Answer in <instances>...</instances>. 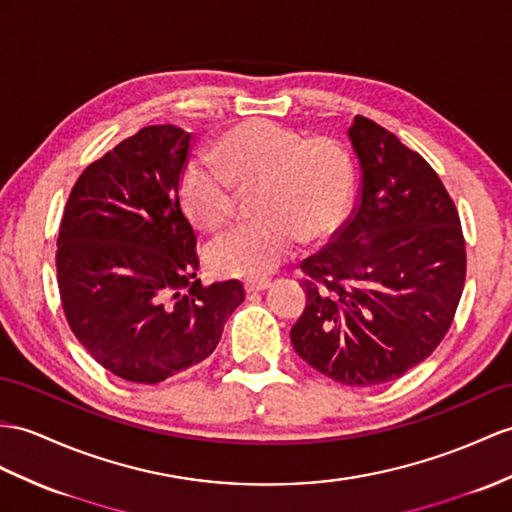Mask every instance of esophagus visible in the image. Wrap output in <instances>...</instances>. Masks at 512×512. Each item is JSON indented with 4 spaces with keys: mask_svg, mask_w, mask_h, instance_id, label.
Returning <instances> with one entry per match:
<instances>
[{
    "mask_svg": "<svg viewBox=\"0 0 512 512\" xmlns=\"http://www.w3.org/2000/svg\"><path fill=\"white\" fill-rule=\"evenodd\" d=\"M269 284H271V280H267V278L247 280V282H245V291H247V293H260V291L269 289Z\"/></svg>",
    "mask_w": 512,
    "mask_h": 512,
    "instance_id": "esophagus-1",
    "label": "esophagus"
}]
</instances>
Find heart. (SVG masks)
<instances>
[{
	"instance_id": "1",
	"label": "heart",
	"mask_w": 512,
	"mask_h": 512,
	"mask_svg": "<svg viewBox=\"0 0 512 512\" xmlns=\"http://www.w3.org/2000/svg\"><path fill=\"white\" fill-rule=\"evenodd\" d=\"M256 221L234 228L210 247L219 276L258 278L297 245L328 239L352 208L354 167L332 136H313L271 119H249L210 149V165L186 167L180 199L197 226L219 230L232 219L239 193L254 191Z\"/></svg>"
}]
</instances>
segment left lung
<instances>
[{"label": "left lung", "mask_w": 512, "mask_h": 512, "mask_svg": "<svg viewBox=\"0 0 512 512\" xmlns=\"http://www.w3.org/2000/svg\"><path fill=\"white\" fill-rule=\"evenodd\" d=\"M350 139L358 204L302 265L299 358L334 382L373 386L423 363L450 330L467 276L454 199L415 149L363 115Z\"/></svg>", "instance_id": "8db88e82"}]
</instances>
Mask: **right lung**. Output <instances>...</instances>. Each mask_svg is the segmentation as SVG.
I'll return each mask as SVG.
<instances>
[{
	"label": "right lung",
	"instance_id": "obj_1",
	"mask_svg": "<svg viewBox=\"0 0 512 512\" xmlns=\"http://www.w3.org/2000/svg\"><path fill=\"white\" fill-rule=\"evenodd\" d=\"M191 134L147 126L91 162L60 219L62 313L106 371L156 384L213 354L245 299L239 280L204 286L180 199Z\"/></svg>",
	"mask_w": 512,
	"mask_h": 512
}]
</instances>
